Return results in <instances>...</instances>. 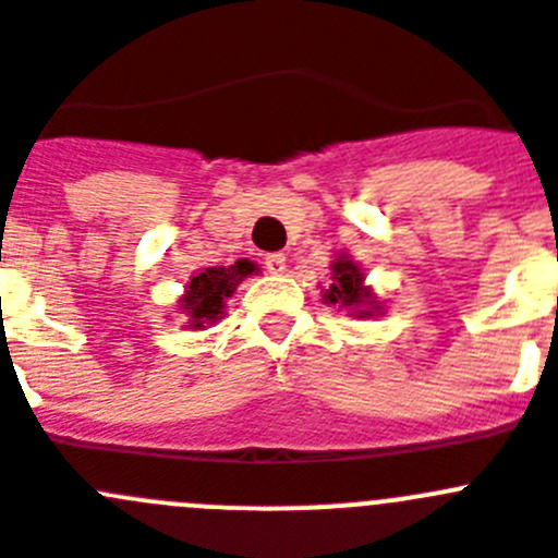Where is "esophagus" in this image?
Listing matches in <instances>:
<instances>
[{
	"instance_id": "34e87169",
	"label": "esophagus",
	"mask_w": 558,
	"mask_h": 558,
	"mask_svg": "<svg viewBox=\"0 0 558 558\" xmlns=\"http://www.w3.org/2000/svg\"><path fill=\"white\" fill-rule=\"evenodd\" d=\"M264 267H267V272H272V275H283L286 272V255L269 253L267 258H264Z\"/></svg>"
}]
</instances>
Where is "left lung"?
Returning <instances> with one entry per match:
<instances>
[{"label": "left lung", "mask_w": 558, "mask_h": 558, "mask_svg": "<svg viewBox=\"0 0 558 558\" xmlns=\"http://www.w3.org/2000/svg\"><path fill=\"white\" fill-rule=\"evenodd\" d=\"M323 300L325 305H339V311L344 308L355 319L386 314V305L380 303L373 286H366L364 269L348 253H336L330 260V283L323 289Z\"/></svg>", "instance_id": "8db88e82"}]
</instances>
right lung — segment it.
<instances>
[{
  "instance_id": "obj_1",
  "label": "right lung",
  "mask_w": 558,
  "mask_h": 558,
  "mask_svg": "<svg viewBox=\"0 0 558 558\" xmlns=\"http://www.w3.org/2000/svg\"><path fill=\"white\" fill-rule=\"evenodd\" d=\"M258 275V264L242 258L233 267H205L192 272L185 291L178 298V311L185 316V328L205 330L225 316V305L233 298L239 283Z\"/></svg>"
}]
</instances>
